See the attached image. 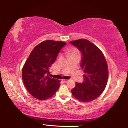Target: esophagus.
<instances>
[{
    "mask_svg": "<svg viewBox=\"0 0 128 128\" xmlns=\"http://www.w3.org/2000/svg\"><path fill=\"white\" fill-rule=\"evenodd\" d=\"M62 82H65V83H66V82H68V80H62Z\"/></svg>",
    "mask_w": 128,
    "mask_h": 128,
    "instance_id": "34e87169",
    "label": "esophagus"
}]
</instances>
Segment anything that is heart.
<instances>
[{
  "instance_id": "b5f03b06",
  "label": "heart",
  "mask_w": 128,
  "mask_h": 128,
  "mask_svg": "<svg viewBox=\"0 0 128 128\" xmlns=\"http://www.w3.org/2000/svg\"><path fill=\"white\" fill-rule=\"evenodd\" d=\"M69 55H70V57L71 56H73L74 55H79L78 52L77 50H74L69 52Z\"/></svg>"
}]
</instances>
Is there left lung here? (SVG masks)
I'll use <instances>...</instances> for the list:
<instances>
[{"label": "left lung", "mask_w": 128, "mask_h": 128, "mask_svg": "<svg viewBox=\"0 0 128 128\" xmlns=\"http://www.w3.org/2000/svg\"><path fill=\"white\" fill-rule=\"evenodd\" d=\"M70 43L81 52V67L84 72L83 82H76L71 92L82 102H92L100 96L107 85V62L100 50L88 40L81 39Z\"/></svg>", "instance_id": "obj_1"}]
</instances>
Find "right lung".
<instances>
[{
	"label": "right lung",
	"instance_id": "right-lung-1",
	"mask_svg": "<svg viewBox=\"0 0 128 128\" xmlns=\"http://www.w3.org/2000/svg\"><path fill=\"white\" fill-rule=\"evenodd\" d=\"M66 43L47 40L34 47L24 66L22 77L30 94L40 100L52 96L60 87V81L50 78V67Z\"/></svg>",
	"mask_w": 128,
	"mask_h": 128
}]
</instances>
